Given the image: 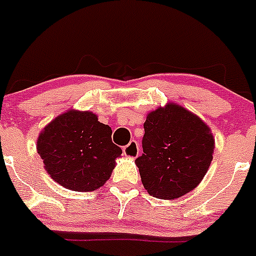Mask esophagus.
Listing matches in <instances>:
<instances>
[{"label": "esophagus", "instance_id": "obj_1", "mask_svg": "<svg viewBox=\"0 0 256 256\" xmlns=\"http://www.w3.org/2000/svg\"><path fill=\"white\" fill-rule=\"evenodd\" d=\"M123 154L128 158H136L139 155V146L136 140H132L128 146L123 148Z\"/></svg>", "mask_w": 256, "mask_h": 256}]
</instances>
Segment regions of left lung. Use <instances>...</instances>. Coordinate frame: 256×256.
<instances>
[{
    "label": "left lung",
    "mask_w": 256,
    "mask_h": 256,
    "mask_svg": "<svg viewBox=\"0 0 256 256\" xmlns=\"http://www.w3.org/2000/svg\"><path fill=\"white\" fill-rule=\"evenodd\" d=\"M142 146L136 162L148 194L174 200L201 182L213 159L214 139L197 116L170 104L148 114Z\"/></svg>",
    "instance_id": "1"
}]
</instances>
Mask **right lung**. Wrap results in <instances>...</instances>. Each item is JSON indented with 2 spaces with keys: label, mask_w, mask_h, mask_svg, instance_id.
Segmentation results:
<instances>
[{
  "label": "right lung",
  "mask_w": 256,
  "mask_h": 256,
  "mask_svg": "<svg viewBox=\"0 0 256 256\" xmlns=\"http://www.w3.org/2000/svg\"><path fill=\"white\" fill-rule=\"evenodd\" d=\"M36 149L52 180L74 191L100 188L122 154L113 144L110 126L92 112L78 110L52 120L39 136Z\"/></svg>",
  "instance_id": "right-lung-1"
}]
</instances>
